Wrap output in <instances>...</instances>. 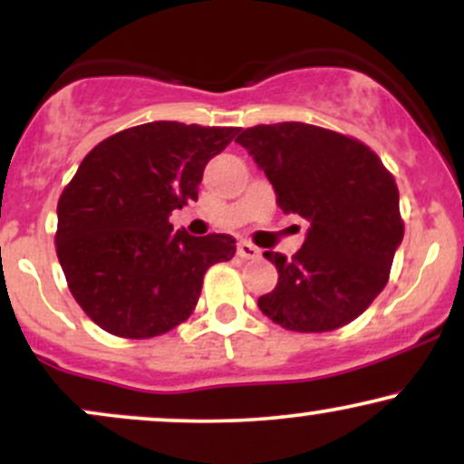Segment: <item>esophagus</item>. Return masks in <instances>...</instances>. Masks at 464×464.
<instances>
[{"instance_id":"1","label":"esophagus","mask_w":464,"mask_h":464,"mask_svg":"<svg viewBox=\"0 0 464 464\" xmlns=\"http://www.w3.org/2000/svg\"><path fill=\"white\" fill-rule=\"evenodd\" d=\"M237 255L242 259H255V257H259V248L253 246L250 242H239L237 244Z\"/></svg>"}]
</instances>
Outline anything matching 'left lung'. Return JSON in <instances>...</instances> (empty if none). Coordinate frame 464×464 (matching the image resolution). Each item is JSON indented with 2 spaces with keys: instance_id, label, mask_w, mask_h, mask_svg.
Listing matches in <instances>:
<instances>
[{
  "instance_id": "8db88e82",
  "label": "left lung",
  "mask_w": 464,
  "mask_h": 464,
  "mask_svg": "<svg viewBox=\"0 0 464 464\" xmlns=\"http://www.w3.org/2000/svg\"><path fill=\"white\" fill-rule=\"evenodd\" d=\"M236 141L273 183L284 214L310 222L292 259L264 253L279 281L259 310L301 334L355 321L384 290L403 239L395 177L366 143L303 121L253 126Z\"/></svg>"
}]
</instances>
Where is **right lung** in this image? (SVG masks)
<instances>
[{"mask_svg":"<svg viewBox=\"0 0 464 464\" xmlns=\"http://www.w3.org/2000/svg\"><path fill=\"white\" fill-rule=\"evenodd\" d=\"M239 129L150 121L100 141L58 198L56 255L84 314L120 338L185 323L211 266L236 255L225 233L194 237L169 216L198 200L202 169Z\"/></svg>","mask_w":464,"mask_h":464,"instance_id":"add662e5","label":"right lung"}]
</instances>
